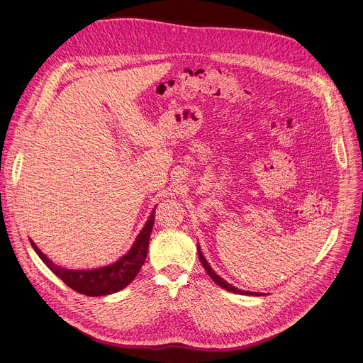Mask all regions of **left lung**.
<instances>
[{"label": "left lung", "mask_w": 363, "mask_h": 363, "mask_svg": "<svg viewBox=\"0 0 363 363\" xmlns=\"http://www.w3.org/2000/svg\"><path fill=\"white\" fill-rule=\"evenodd\" d=\"M199 257H200V260H201V265H203V268L207 271L208 277H211V279L218 284V286H221V288H224V289H227V291H230V292L240 294V295H262V294H259V292H247V291H240V289H238V288L232 286V284H230V283H227L223 277H219L218 274L211 268V265H208V263H207L206 257L203 256V252L200 251V247H199Z\"/></svg>", "instance_id": "obj_1"}]
</instances>
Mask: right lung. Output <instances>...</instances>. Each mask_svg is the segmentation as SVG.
<instances>
[{"instance_id": "right-lung-1", "label": "right lung", "mask_w": 363, "mask_h": 363, "mask_svg": "<svg viewBox=\"0 0 363 363\" xmlns=\"http://www.w3.org/2000/svg\"><path fill=\"white\" fill-rule=\"evenodd\" d=\"M155 213L152 212L147 224L142 228L140 235L135 240L133 247L127 252L125 256L121 257L118 262L112 263V265L100 268V269H89V271H72L60 268L43 255V252L31 242V247L42 259V262L56 274L59 279L63 280V283L74 289L75 292H80L83 295L89 296H100V295H108L124 289L127 284L135 280L138 272L140 271L142 265H144L147 252H148V242L152 225H155Z\"/></svg>"}]
</instances>
